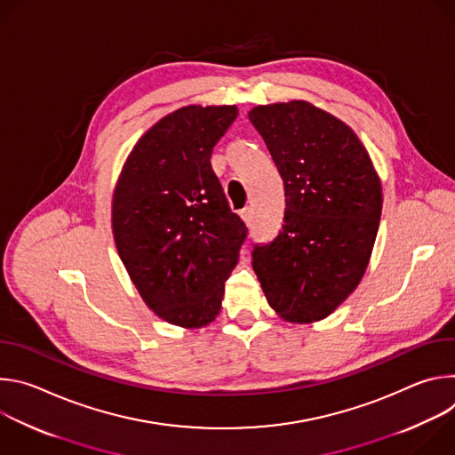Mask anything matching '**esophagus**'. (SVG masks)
<instances>
[{"mask_svg": "<svg viewBox=\"0 0 455 455\" xmlns=\"http://www.w3.org/2000/svg\"><path fill=\"white\" fill-rule=\"evenodd\" d=\"M239 216H241V220H243L244 223H250V221H251V207L243 209V211L239 212Z\"/></svg>", "mask_w": 455, "mask_h": 455, "instance_id": "esophagus-1", "label": "esophagus"}]
</instances>
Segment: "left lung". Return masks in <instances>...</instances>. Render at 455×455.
Instances as JSON below:
<instances>
[{
  "mask_svg": "<svg viewBox=\"0 0 455 455\" xmlns=\"http://www.w3.org/2000/svg\"><path fill=\"white\" fill-rule=\"evenodd\" d=\"M248 118L284 181L283 230L253 248V272L275 313L309 323L360 284L381 216V181L365 146L307 100L255 106Z\"/></svg>",
  "mask_w": 455,
  "mask_h": 455,
  "instance_id": "left-lung-1",
  "label": "left lung"
}]
</instances>
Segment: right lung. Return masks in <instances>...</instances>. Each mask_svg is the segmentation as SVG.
<instances>
[{"label":"right lung","instance_id":"obj_1","mask_svg":"<svg viewBox=\"0 0 455 455\" xmlns=\"http://www.w3.org/2000/svg\"><path fill=\"white\" fill-rule=\"evenodd\" d=\"M235 116V106L200 104L162 116L125 158L113 190V239L129 279L155 315L185 330L220 315L246 237L211 167Z\"/></svg>","mask_w":455,"mask_h":455}]
</instances>
